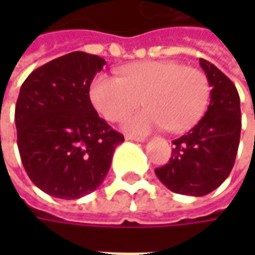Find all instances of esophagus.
I'll list each match as a JSON object with an SVG mask.
<instances>
[{
  "label": "esophagus",
  "mask_w": 255,
  "mask_h": 255,
  "mask_svg": "<svg viewBox=\"0 0 255 255\" xmlns=\"http://www.w3.org/2000/svg\"><path fill=\"white\" fill-rule=\"evenodd\" d=\"M126 140H134V142H146V137H140V136H132V134H126Z\"/></svg>",
  "instance_id": "1"
}]
</instances>
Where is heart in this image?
<instances>
[{
    "instance_id": "heart-1",
    "label": "heart",
    "mask_w": 255,
    "mask_h": 255,
    "mask_svg": "<svg viewBox=\"0 0 255 255\" xmlns=\"http://www.w3.org/2000/svg\"><path fill=\"white\" fill-rule=\"evenodd\" d=\"M210 82L206 74L176 61H143L123 66L119 78L98 75L91 85V101L109 122L129 116L123 129L146 134L154 129L186 132L203 118L210 102Z\"/></svg>"
}]
</instances>
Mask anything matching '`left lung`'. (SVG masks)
Here are the masks:
<instances>
[{
  "label": "left lung",
  "mask_w": 255,
  "mask_h": 255,
  "mask_svg": "<svg viewBox=\"0 0 255 255\" xmlns=\"http://www.w3.org/2000/svg\"><path fill=\"white\" fill-rule=\"evenodd\" d=\"M210 82V105L190 132L173 140V156L154 173L169 190L206 196L230 174L240 143V96L217 66L200 59Z\"/></svg>",
  "instance_id": "1"
}]
</instances>
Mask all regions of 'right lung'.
Listing matches in <instances>:
<instances>
[{"label": "right lung", "mask_w": 255, "mask_h": 255, "mask_svg": "<svg viewBox=\"0 0 255 255\" xmlns=\"http://www.w3.org/2000/svg\"><path fill=\"white\" fill-rule=\"evenodd\" d=\"M105 64L76 51L39 66L21 86L15 106L21 160L35 186L52 197L74 200L96 190L125 140L89 98Z\"/></svg>", "instance_id": "add662e5"}]
</instances>
